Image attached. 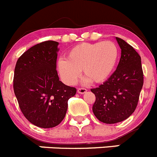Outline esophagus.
<instances>
[{
    "instance_id": "1",
    "label": "esophagus",
    "mask_w": 157,
    "mask_h": 157,
    "mask_svg": "<svg viewBox=\"0 0 157 157\" xmlns=\"http://www.w3.org/2000/svg\"><path fill=\"white\" fill-rule=\"evenodd\" d=\"M77 92L79 94H84V93L87 92V89L86 88H78L77 89Z\"/></svg>"
}]
</instances>
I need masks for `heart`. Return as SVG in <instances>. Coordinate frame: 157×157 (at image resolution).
I'll list each match as a JSON object with an SVG mask.
<instances>
[{
    "label": "heart",
    "mask_w": 157,
    "mask_h": 157,
    "mask_svg": "<svg viewBox=\"0 0 157 157\" xmlns=\"http://www.w3.org/2000/svg\"><path fill=\"white\" fill-rule=\"evenodd\" d=\"M118 57L119 49L114 42L83 43L69 51L67 59H59L58 70L62 80L67 85L75 84L82 70L87 77L84 82L92 80L98 84L112 74Z\"/></svg>",
    "instance_id": "heart-1"
}]
</instances>
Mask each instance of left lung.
Returning a JSON list of instances; mask_svg holds the SVG:
<instances>
[{
    "instance_id": "obj_1",
    "label": "left lung",
    "mask_w": 157,
    "mask_h": 157,
    "mask_svg": "<svg viewBox=\"0 0 157 157\" xmlns=\"http://www.w3.org/2000/svg\"><path fill=\"white\" fill-rule=\"evenodd\" d=\"M116 40L121 49L117 70L99 87L91 89L96 98L93 113L105 124L128 119L135 112L143 86L140 56L126 41L119 37Z\"/></svg>"
}]
</instances>
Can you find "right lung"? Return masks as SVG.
I'll use <instances>...</instances> for the list:
<instances>
[{"label": "right lung", "instance_id": "add662e5", "mask_svg": "<svg viewBox=\"0 0 157 157\" xmlns=\"http://www.w3.org/2000/svg\"><path fill=\"white\" fill-rule=\"evenodd\" d=\"M59 43L47 40L34 45L19 58L13 88L24 117L35 126L50 128L64 119L75 87L59 80L56 70Z\"/></svg>", "mask_w": 157, "mask_h": 157}]
</instances>
